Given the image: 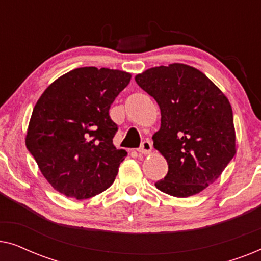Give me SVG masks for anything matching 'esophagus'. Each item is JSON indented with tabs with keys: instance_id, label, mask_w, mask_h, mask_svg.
I'll return each mask as SVG.
<instances>
[{
	"instance_id": "esophagus-1",
	"label": "esophagus",
	"mask_w": 261,
	"mask_h": 261,
	"mask_svg": "<svg viewBox=\"0 0 261 261\" xmlns=\"http://www.w3.org/2000/svg\"><path fill=\"white\" fill-rule=\"evenodd\" d=\"M139 153L141 154H148V153L152 152V142L149 140H145L141 142V146L138 149Z\"/></svg>"
}]
</instances>
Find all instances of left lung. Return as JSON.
I'll use <instances>...</instances> for the list:
<instances>
[{"instance_id":"8db88e82","label":"left lung","mask_w":261,"mask_h":261,"mask_svg":"<svg viewBox=\"0 0 261 261\" xmlns=\"http://www.w3.org/2000/svg\"><path fill=\"white\" fill-rule=\"evenodd\" d=\"M135 82L155 99L162 114L152 139L169 171L156 189L174 197L199 194L237 152L229 101L204 73L185 64L152 67L137 74Z\"/></svg>"}]
</instances>
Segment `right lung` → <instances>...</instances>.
Returning <instances> with one entry per match:
<instances>
[{"label": "right lung", "mask_w": 261, "mask_h": 261, "mask_svg": "<svg viewBox=\"0 0 261 261\" xmlns=\"http://www.w3.org/2000/svg\"><path fill=\"white\" fill-rule=\"evenodd\" d=\"M130 78L120 70L80 67L38 99L26 146L48 183L66 197H94L115 180L127 152L113 144L117 126L109 108Z\"/></svg>", "instance_id": "right-lung-1"}]
</instances>
